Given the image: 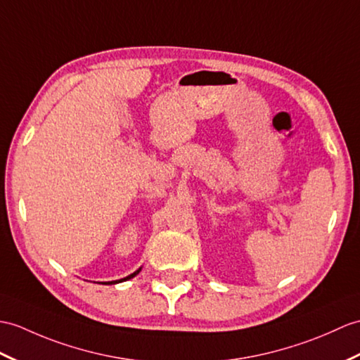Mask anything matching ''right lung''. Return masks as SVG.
Masks as SVG:
<instances>
[{
    "label": "right lung",
    "instance_id": "right-lung-1",
    "mask_svg": "<svg viewBox=\"0 0 360 360\" xmlns=\"http://www.w3.org/2000/svg\"><path fill=\"white\" fill-rule=\"evenodd\" d=\"M141 269L142 266H139V269L136 270V271H133L131 274H129V276H125V278H122V279H118V281H108V282H101V283H104V285H113V283H120V282H125V281H129V279H131V278H135V276L141 271Z\"/></svg>",
    "mask_w": 360,
    "mask_h": 360
}]
</instances>
